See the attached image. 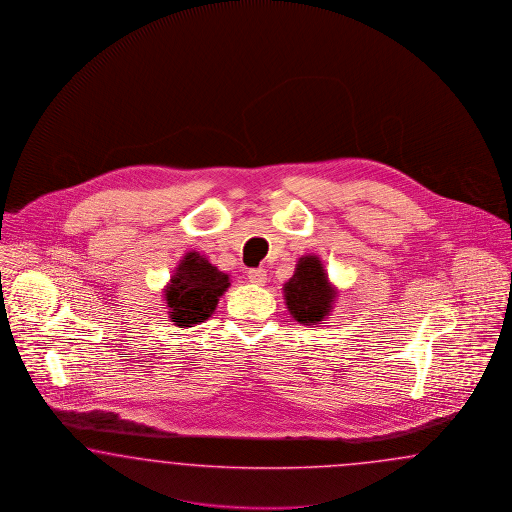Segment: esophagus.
<instances>
[{
  "label": "esophagus",
  "instance_id": "34e87169",
  "mask_svg": "<svg viewBox=\"0 0 512 512\" xmlns=\"http://www.w3.org/2000/svg\"><path fill=\"white\" fill-rule=\"evenodd\" d=\"M248 278L255 285H263L266 281V270L264 268H251V270H248Z\"/></svg>",
  "mask_w": 512,
  "mask_h": 512
}]
</instances>
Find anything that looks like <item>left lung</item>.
<instances>
[{"label":"left lung","mask_w":512,"mask_h":512,"mask_svg":"<svg viewBox=\"0 0 512 512\" xmlns=\"http://www.w3.org/2000/svg\"><path fill=\"white\" fill-rule=\"evenodd\" d=\"M287 310L300 325H321L332 311L338 289L328 281L319 257H300L295 274L283 285Z\"/></svg>","instance_id":"left-lung-1"}]
</instances>
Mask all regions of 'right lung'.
<instances>
[{
    "mask_svg": "<svg viewBox=\"0 0 512 512\" xmlns=\"http://www.w3.org/2000/svg\"><path fill=\"white\" fill-rule=\"evenodd\" d=\"M229 287L225 272H219L199 251H189L163 289L172 323L180 328L201 325L216 311L219 296Z\"/></svg>",
    "mask_w": 512,
    "mask_h": 512,
    "instance_id": "obj_1",
    "label": "right lung"
}]
</instances>
